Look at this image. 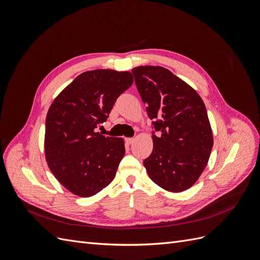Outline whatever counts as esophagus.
<instances>
[{
	"label": "esophagus",
	"instance_id": "esophagus-1",
	"mask_svg": "<svg viewBox=\"0 0 260 260\" xmlns=\"http://www.w3.org/2000/svg\"><path fill=\"white\" fill-rule=\"evenodd\" d=\"M124 141H125V143H127V144H132L133 142H135V139H133V138H127V139H124Z\"/></svg>",
	"mask_w": 260,
	"mask_h": 260
}]
</instances>
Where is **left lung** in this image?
<instances>
[{
  "label": "left lung",
  "mask_w": 260,
  "mask_h": 260,
  "mask_svg": "<svg viewBox=\"0 0 260 260\" xmlns=\"http://www.w3.org/2000/svg\"><path fill=\"white\" fill-rule=\"evenodd\" d=\"M152 119L153 152L143 164L149 178L169 192L191 187L205 169L214 144L207 111L192 86L160 66L132 69Z\"/></svg>",
  "instance_id": "1"
}]
</instances>
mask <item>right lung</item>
<instances>
[{
    "mask_svg": "<svg viewBox=\"0 0 260 260\" xmlns=\"http://www.w3.org/2000/svg\"><path fill=\"white\" fill-rule=\"evenodd\" d=\"M129 72H85L53 101L45 121V158L53 175L68 191L90 198L115 178L124 155L121 138L96 132L118 96L129 89Z\"/></svg>",
    "mask_w": 260,
    "mask_h": 260,
    "instance_id": "right-lung-1",
    "label": "right lung"
}]
</instances>
